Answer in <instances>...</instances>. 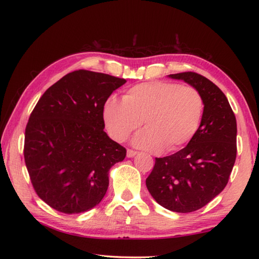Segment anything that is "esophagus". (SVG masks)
<instances>
[{
    "label": "esophagus",
    "instance_id": "34e87169",
    "mask_svg": "<svg viewBox=\"0 0 259 259\" xmlns=\"http://www.w3.org/2000/svg\"><path fill=\"white\" fill-rule=\"evenodd\" d=\"M136 155H137V151L131 150V149L126 150V157H128V158H134Z\"/></svg>",
    "mask_w": 259,
    "mask_h": 259
}]
</instances>
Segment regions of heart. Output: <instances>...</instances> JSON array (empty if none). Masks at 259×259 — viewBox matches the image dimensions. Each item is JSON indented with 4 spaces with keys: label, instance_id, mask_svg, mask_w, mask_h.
I'll return each mask as SVG.
<instances>
[{
    "label": "heart",
    "instance_id": "obj_1",
    "mask_svg": "<svg viewBox=\"0 0 259 259\" xmlns=\"http://www.w3.org/2000/svg\"><path fill=\"white\" fill-rule=\"evenodd\" d=\"M103 121L115 141H124L141 125L133 144L151 152L176 151L192 140L203 115V99L196 88L166 81L131 87L122 101L110 98L103 106Z\"/></svg>",
    "mask_w": 259,
    "mask_h": 259
}]
</instances>
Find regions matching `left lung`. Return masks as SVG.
Here are the masks:
<instances>
[{
	"label": "left lung",
	"instance_id": "obj_1",
	"mask_svg": "<svg viewBox=\"0 0 259 259\" xmlns=\"http://www.w3.org/2000/svg\"><path fill=\"white\" fill-rule=\"evenodd\" d=\"M200 92L203 115L196 136L171 156L156 158L147 188L159 205L176 212L206 206L226 187L237 153V123L226 96L195 72L169 74Z\"/></svg>",
	"mask_w": 259,
	"mask_h": 259
}]
</instances>
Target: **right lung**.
<instances>
[{"label":"right lung","instance_id":"obj_1","mask_svg":"<svg viewBox=\"0 0 259 259\" xmlns=\"http://www.w3.org/2000/svg\"><path fill=\"white\" fill-rule=\"evenodd\" d=\"M124 79L78 70L43 93L25 128L24 160L37 196L56 210L99 205L126 150L104 133L103 106Z\"/></svg>","mask_w":259,"mask_h":259}]
</instances>
